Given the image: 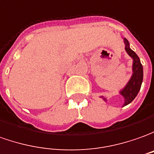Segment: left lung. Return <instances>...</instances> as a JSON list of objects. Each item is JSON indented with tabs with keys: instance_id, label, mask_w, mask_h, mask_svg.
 <instances>
[{
	"instance_id": "8db88e82",
	"label": "left lung",
	"mask_w": 154,
	"mask_h": 154,
	"mask_svg": "<svg viewBox=\"0 0 154 154\" xmlns=\"http://www.w3.org/2000/svg\"><path fill=\"white\" fill-rule=\"evenodd\" d=\"M124 43L125 45V51L133 59V64H132V72H133V73H132V76L131 77L129 82H127V84L125 86V88L122 90L120 91V94L125 99V103L123 104V106H125V105H127V104H129L130 103L132 102V100L137 97L138 92L140 91L143 79V68L139 57L134 51L131 50L129 42L125 38H124ZM101 98H103V100H105V101L107 100L103 97H101Z\"/></svg>"
}]
</instances>
